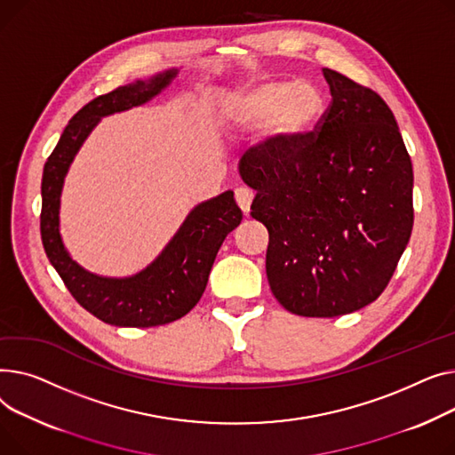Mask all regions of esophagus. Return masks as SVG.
<instances>
[{
    "label": "esophagus",
    "instance_id": "1",
    "mask_svg": "<svg viewBox=\"0 0 455 455\" xmlns=\"http://www.w3.org/2000/svg\"><path fill=\"white\" fill-rule=\"evenodd\" d=\"M235 200H236L238 207L243 209L244 215H248L250 205L253 202V193L248 189V187H238V189L235 191Z\"/></svg>",
    "mask_w": 455,
    "mask_h": 455
}]
</instances>
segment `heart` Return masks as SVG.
Segmentation results:
<instances>
[{
  "label": "heart",
  "instance_id": "obj_1",
  "mask_svg": "<svg viewBox=\"0 0 455 455\" xmlns=\"http://www.w3.org/2000/svg\"><path fill=\"white\" fill-rule=\"evenodd\" d=\"M323 110V97L317 88L275 78L240 92L229 102L228 117L235 128L248 133L270 128L275 141L290 145L308 136L322 121Z\"/></svg>",
  "mask_w": 455,
  "mask_h": 455
}]
</instances>
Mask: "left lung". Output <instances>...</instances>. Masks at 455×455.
<instances>
[{
  "mask_svg": "<svg viewBox=\"0 0 455 455\" xmlns=\"http://www.w3.org/2000/svg\"><path fill=\"white\" fill-rule=\"evenodd\" d=\"M332 100L303 140L240 159L270 235L266 275L291 314L336 317L380 298L413 229V167L384 99L325 68Z\"/></svg>",
  "mask_w": 455,
  "mask_h": 455,
  "instance_id": "1",
  "label": "left lung"
}]
</instances>
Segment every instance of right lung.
I'll return each instance as SVG.
<instances>
[{"label":"right lung","mask_w":455,"mask_h":455,"mask_svg":"<svg viewBox=\"0 0 455 455\" xmlns=\"http://www.w3.org/2000/svg\"><path fill=\"white\" fill-rule=\"evenodd\" d=\"M174 75L172 69L147 83L138 80L90 100L71 117L44 165L40 233L45 255L75 301L100 322L116 327H157L183 317L200 301L224 238L243 220V211L235 204L231 191L200 204L164 253L147 270L128 279L93 275L80 268L64 250L59 233L60 191L76 150L99 117L147 102Z\"/></svg>","instance_id":"right-lung-1"}]
</instances>
